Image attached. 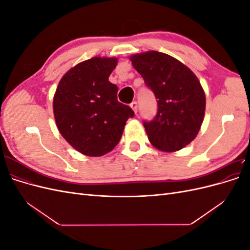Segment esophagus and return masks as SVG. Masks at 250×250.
Masks as SVG:
<instances>
[{
    "label": "esophagus",
    "instance_id": "obj_1",
    "mask_svg": "<svg viewBox=\"0 0 250 250\" xmlns=\"http://www.w3.org/2000/svg\"><path fill=\"white\" fill-rule=\"evenodd\" d=\"M130 107L133 109V111L137 113L138 112V103L135 102V101H133L131 104H130Z\"/></svg>",
    "mask_w": 250,
    "mask_h": 250
}]
</instances>
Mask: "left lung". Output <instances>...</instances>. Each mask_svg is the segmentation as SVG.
Returning <instances> with one entry per match:
<instances>
[{
  "label": "left lung",
  "mask_w": 250,
  "mask_h": 250,
  "mask_svg": "<svg viewBox=\"0 0 250 250\" xmlns=\"http://www.w3.org/2000/svg\"><path fill=\"white\" fill-rule=\"evenodd\" d=\"M130 60L157 101L154 119L143 122L150 143L167 152L183 149L197 135L206 110V95L198 78L165 53L149 51Z\"/></svg>",
  "instance_id": "8db88e82"
}]
</instances>
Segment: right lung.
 <instances>
[{
  "mask_svg": "<svg viewBox=\"0 0 250 250\" xmlns=\"http://www.w3.org/2000/svg\"><path fill=\"white\" fill-rule=\"evenodd\" d=\"M117 58L94 57L75 65L59 81L53 110L59 132L79 152L101 156L122 138L126 121L134 117L118 101V86L108 81Z\"/></svg>",
  "mask_w": 250,
  "mask_h": 250,
  "instance_id": "right-lung-1",
  "label": "right lung"
}]
</instances>
